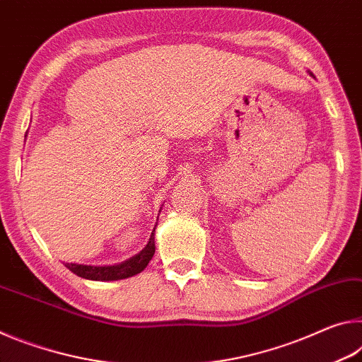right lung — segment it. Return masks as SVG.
Listing matches in <instances>:
<instances>
[{
	"mask_svg": "<svg viewBox=\"0 0 362 362\" xmlns=\"http://www.w3.org/2000/svg\"><path fill=\"white\" fill-rule=\"evenodd\" d=\"M155 231V230H153ZM153 254H155V233H151L150 241L144 250H140L132 259L113 267H90V265H76V263H65V267L79 278L93 281H116L131 278L134 274L142 272L148 265Z\"/></svg>",
	"mask_w": 362,
	"mask_h": 362,
	"instance_id": "1",
	"label": "right lung"
}]
</instances>
